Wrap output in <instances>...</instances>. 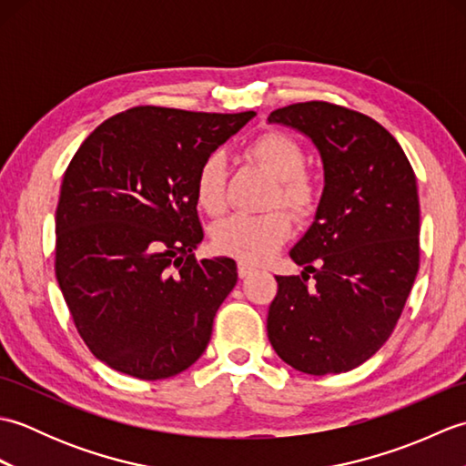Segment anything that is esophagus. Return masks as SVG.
<instances>
[{
    "instance_id": "1",
    "label": "esophagus",
    "mask_w": 466,
    "mask_h": 466,
    "mask_svg": "<svg viewBox=\"0 0 466 466\" xmlns=\"http://www.w3.org/2000/svg\"><path fill=\"white\" fill-rule=\"evenodd\" d=\"M254 272V266H250L248 262H238V274L240 279H246V276H250Z\"/></svg>"
}]
</instances>
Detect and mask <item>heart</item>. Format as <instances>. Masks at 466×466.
I'll return each instance as SVG.
<instances>
[{
  "label": "heart",
  "instance_id": "heart-1",
  "mask_svg": "<svg viewBox=\"0 0 466 466\" xmlns=\"http://www.w3.org/2000/svg\"><path fill=\"white\" fill-rule=\"evenodd\" d=\"M246 152L264 166L276 180L272 204H280L296 218L310 216L316 204V187L304 174L306 154L294 137L282 132H266L248 144ZM226 160L212 152L198 167L196 200L208 214H220L226 204L224 194ZM290 222L280 210L266 214H234L214 228L216 250L232 254L242 262H264L286 242Z\"/></svg>",
  "mask_w": 466,
  "mask_h": 466
}]
</instances>
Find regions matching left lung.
<instances>
[{"label":"left lung","mask_w":466,"mask_h":466,"mask_svg":"<svg viewBox=\"0 0 466 466\" xmlns=\"http://www.w3.org/2000/svg\"><path fill=\"white\" fill-rule=\"evenodd\" d=\"M268 122L296 127L319 147L324 192L309 232L290 250L304 272L276 276L266 330L292 369L349 372L389 340L417 279V176L386 127L344 106L292 104Z\"/></svg>","instance_id":"1"}]
</instances>
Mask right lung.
Instances as JSON below:
<instances>
[{
	"instance_id": "add662e5",
	"label": "right lung",
	"mask_w": 466,
	"mask_h": 466,
	"mask_svg": "<svg viewBox=\"0 0 466 466\" xmlns=\"http://www.w3.org/2000/svg\"><path fill=\"white\" fill-rule=\"evenodd\" d=\"M252 116L137 106L74 154L56 210V279L82 340L110 369L162 380L206 350L238 272L232 258H196V174Z\"/></svg>"
}]
</instances>
